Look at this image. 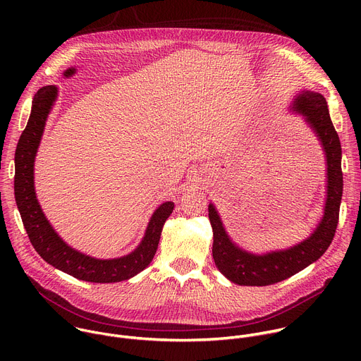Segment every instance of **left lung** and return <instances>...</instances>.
<instances>
[{
	"label": "left lung",
	"instance_id": "left-lung-1",
	"mask_svg": "<svg viewBox=\"0 0 361 361\" xmlns=\"http://www.w3.org/2000/svg\"><path fill=\"white\" fill-rule=\"evenodd\" d=\"M290 113L300 116L313 131L326 159V195L323 216L310 235L294 245L266 252H252L228 235L213 202L209 219L213 227V259L220 273L238 286H270L304 270L326 252L336 233L343 195L341 145L330 118L326 98L316 91L300 90L290 102Z\"/></svg>",
	"mask_w": 361,
	"mask_h": 361
}]
</instances>
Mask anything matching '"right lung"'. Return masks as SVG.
Segmentation results:
<instances>
[{
	"mask_svg": "<svg viewBox=\"0 0 361 361\" xmlns=\"http://www.w3.org/2000/svg\"><path fill=\"white\" fill-rule=\"evenodd\" d=\"M59 97L56 85H45L32 98L31 114L16 151L14 192L23 224L35 251L42 259L78 280L90 283H118L142 271L156 255L164 223L174 210L173 201H164L151 214L138 245L116 259H97L67 244L45 217L37 198L34 164L47 118Z\"/></svg>",
	"mask_w": 361,
	"mask_h": 361,
	"instance_id": "right-lung-1",
	"label": "right lung"
}]
</instances>
